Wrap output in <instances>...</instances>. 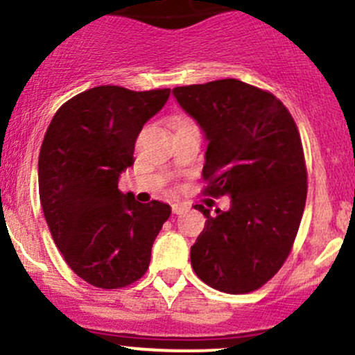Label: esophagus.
I'll use <instances>...</instances> for the list:
<instances>
[{
	"label": "esophagus",
	"instance_id": "obj_1",
	"mask_svg": "<svg viewBox=\"0 0 355 355\" xmlns=\"http://www.w3.org/2000/svg\"><path fill=\"white\" fill-rule=\"evenodd\" d=\"M189 207L183 205V203H172V211L175 215H180L182 211H185Z\"/></svg>",
	"mask_w": 355,
	"mask_h": 355
}]
</instances>
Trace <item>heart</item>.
<instances>
[{
  "label": "heart",
  "mask_w": 355,
  "mask_h": 355,
  "mask_svg": "<svg viewBox=\"0 0 355 355\" xmlns=\"http://www.w3.org/2000/svg\"><path fill=\"white\" fill-rule=\"evenodd\" d=\"M180 123H183V121H180Z\"/></svg>",
  "instance_id": "b5f03b06"
}]
</instances>
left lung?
<instances>
[{"instance_id":"1","label":"left lung","mask_w":355,"mask_h":355,"mask_svg":"<svg viewBox=\"0 0 355 355\" xmlns=\"http://www.w3.org/2000/svg\"><path fill=\"white\" fill-rule=\"evenodd\" d=\"M209 140L203 193L230 197L227 211L195 205L205 229L190 248L202 282L247 294L274 277L291 254L307 198L299 130L270 92L235 78L173 88Z\"/></svg>"}]
</instances>
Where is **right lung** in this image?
I'll use <instances>...</instances> for the list:
<instances>
[{
    "label": "right lung",
    "mask_w": 355,
    "mask_h": 355,
    "mask_svg": "<svg viewBox=\"0 0 355 355\" xmlns=\"http://www.w3.org/2000/svg\"><path fill=\"white\" fill-rule=\"evenodd\" d=\"M170 88L133 92L115 85L73 96L53 116L40 150V202L51 237L80 279L121 288L141 279L172 209L121 193L144 125L164 108Z\"/></svg>",
    "instance_id": "right-lung-1"
}]
</instances>
